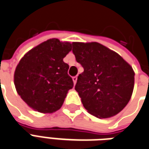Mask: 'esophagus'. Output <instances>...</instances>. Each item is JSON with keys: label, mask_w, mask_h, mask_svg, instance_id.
Wrapping results in <instances>:
<instances>
[{"label": "esophagus", "mask_w": 149, "mask_h": 149, "mask_svg": "<svg viewBox=\"0 0 149 149\" xmlns=\"http://www.w3.org/2000/svg\"><path fill=\"white\" fill-rule=\"evenodd\" d=\"M72 79H73L74 84H75L76 82H77V79H78V77H77V76H74L73 78H72Z\"/></svg>", "instance_id": "34e87169"}]
</instances>
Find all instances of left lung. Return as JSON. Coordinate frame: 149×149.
Masks as SVG:
<instances>
[{
	"label": "left lung",
	"mask_w": 149,
	"mask_h": 149,
	"mask_svg": "<svg viewBox=\"0 0 149 149\" xmlns=\"http://www.w3.org/2000/svg\"><path fill=\"white\" fill-rule=\"evenodd\" d=\"M72 45L76 61L84 69L75 85L84 108L98 118L118 114L132 96L135 75L132 67L97 42H74Z\"/></svg>",
	"instance_id": "8db88e82"
}]
</instances>
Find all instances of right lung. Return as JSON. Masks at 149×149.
I'll list each match as a JSON object with an SVG mask.
<instances>
[{
    "label": "right lung",
    "instance_id": "right-lung-1",
    "mask_svg": "<svg viewBox=\"0 0 149 149\" xmlns=\"http://www.w3.org/2000/svg\"><path fill=\"white\" fill-rule=\"evenodd\" d=\"M72 43L58 39L44 41L24 55L14 73V84L20 97L35 110L51 113L61 108L73 80L63 58Z\"/></svg>",
    "mask_w": 149,
    "mask_h": 149
}]
</instances>
